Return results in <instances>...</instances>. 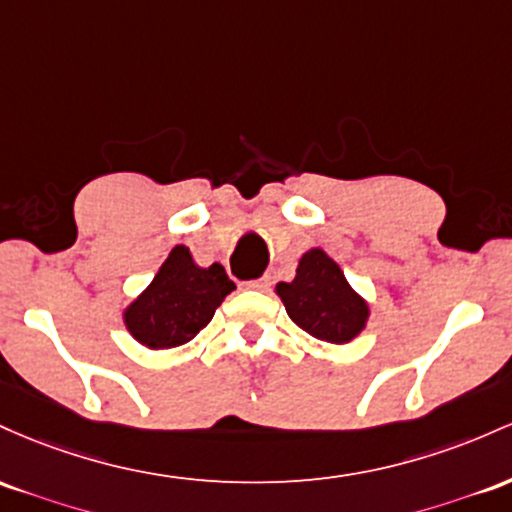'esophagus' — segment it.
Here are the masks:
<instances>
[{
    "label": "esophagus",
    "instance_id": "esophagus-1",
    "mask_svg": "<svg viewBox=\"0 0 512 512\" xmlns=\"http://www.w3.org/2000/svg\"><path fill=\"white\" fill-rule=\"evenodd\" d=\"M246 287H251V290H258V292H266L268 287H271V280L268 278H258V280H249Z\"/></svg>",
    "mask_w": 512,
    "mask_h": 512
}]
</instances>
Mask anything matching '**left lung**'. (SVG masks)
Listing matches in <instances>:
<instances>
[{"mask_svg":"<svg viewBox=\"0 0 512 512\" xmlns=\"http://www.w3.org/2000/svg\"><path fill=\"white\" fill-rule=\"evenodd\" d=\"M275 292L283 300L287 317L319 341L348 343L363 331L367 304L355 295L336 261L321 249L300 258L292 283H278Z\"/></svg>","mask_w":512,"mask_h":512,"instance_id":"1","label":"left lung"}]
</instances>
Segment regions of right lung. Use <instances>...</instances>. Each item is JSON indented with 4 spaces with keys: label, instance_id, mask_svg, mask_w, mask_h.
Returning a JSON list of instances; mask_svg holds the SVG:
<instances>
[{
    "label": "right lung",
    "instance_id": "1",
    "mask_svg": "<svg viewBox=\"0 0 512 512\" xmlns=\"http://www.w3.org/2000/svg\"><path fill=\"white\" fill-rule=\"evenodd\" d=\"M220 263L200 268L186 246H176L152 285L125 309V326L147 348H176L198 336L234 290Z\"/></svg>",
    "mask_w": 512,
    "mask_h": 512
}]
</instances>
